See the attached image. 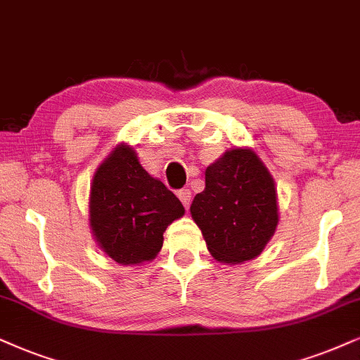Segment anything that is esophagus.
Returning a JSON list of instances; mask_svg holds the SVG:
<instances>
[{
	"instance_id": "34e87169",
	"label": "esophagus",
	"mask_w": 360,
	"mask_h": 360,
	"mask_svg": "<svg viewBox=\"0 0 360 360\" xmlns=\"http://www.w3.org/2000/svg\"><path fill=\"white\" fill-rule=\"evenodd\" d=\"M177 198L181 199V202H183V206L186 209H189L191 201H193V194H191L189 189H181L179 193H177Z\"/></svg>"
}]
</instances>
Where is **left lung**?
I'll list each match as a JSON object with an SVG mask.
<instances>
[{
    "mask_svg": "<svg viewBox=\"0 0 360 360\" xmlns=\"http://www.w3.org/2000/svg\"><path fill=\"white\" fill-rule=\"evenodd\" d=\"M191 216L216 261H252L279 224L274 177L254 149H229L207 166L206 188L195 194Z\"/></svg>",
    "mask_w": 360,
    "mask_h": 360,
    "instance_id": "obj_1",
    "label": "left lung"
}]
</instances>
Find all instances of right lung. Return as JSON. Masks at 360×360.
Segmentation results:
<instances>
[{"label": "right lung", "mask_w": 360, "mask_h": 360, "mask_svg": "<svg viewBox=\"0 0 360 360\" xmlns=\"http://www.w3.org/2000/svg\"><path fill=\"white\" fill-rule=\"evenodd\" d=\"M184 216L179 199L141 166L134 148L120 143L94 172L89 227L99 249L122 266L153 261L162 234Z\"/></svg>", "instance_id": "1"}]
</instances>
